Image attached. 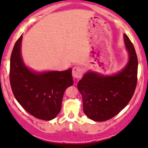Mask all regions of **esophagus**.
I'll return each instance as SVG.
<instances>
[{
    "label": "esophagus",
    "instance_id": "34e87169",
    "mask_svg": "<svg viewBox=\"0 0 148 148\" xmlns=\"http://www.w3.org/2000/svg\"><path fill=\"white\" fill-rule=\"evenodd\" d=\"M82 69L79 66H74L72 69V75L75 79H80L82 76Z\"/></svg>",
    "mask_w": 148,
    "mask_h": 148
}]
</instances>
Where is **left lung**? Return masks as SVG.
I'll use <instances>...</instances> for the list:
<instances>
[{"label": "left lung", "mask_w": 148, "mask_h": 148, "mask_svg": "<svg viewBox=\"0 0 148 148\" xmlns=\"http://www.w3.org/2000/svg\"><path fill=\"white\" fill-rule=\"evenodd\" d=\"M124 42L129 55L125 68L112 76L89 71L77 84L82 96L84 112L91 120L102 122L112 118L133 96L138 81V57L126 34Z\"/></svg>", "instance_id": "obj_1"}]
</instances>
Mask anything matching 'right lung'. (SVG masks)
Returning a JSON list of instances; mask_svg holds the SVG:
<instances>
[{"mask_svg": "<svg viewBox=\"0 0 148 148\" xmlns=\"http://www.w3.org/2000/svg\"><path fill=\"white\" fill-rule=\"evenodd\" d=\"M21 41V36L10 56V82L13 95L30 114L40 120H51L60 112L66 88L74 84L71 69L45 72L30 69L22 59Z\"/></svg>", "mask_w": 148, "mask_h": 148, "instance_id": "right-lung-1", "label": "right lung"}]
</instances>
